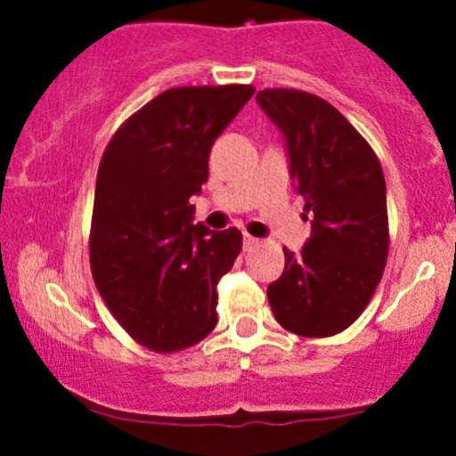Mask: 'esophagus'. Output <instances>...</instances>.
<instances>
[{
  "label": "esophagus",
  "mask_w": 456,
  "mask_h": 456,
  "mask_svg": "<svg viewBox=\"0 0 456 456\" xmlns=\"http://www.w3.org/2000/svg\"><path fill=\"white\" fill-rule=\"evenodd\" d=\"M242 245H245V249H254V247L260 245V240L254 236H249V233H245V238H242Z\"/></svg>",
  "instance_id": "esophagus-1"
}]
</instances>
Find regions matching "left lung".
I'll return each instance as SVG.
<instances>
[{"mask_svg": "<svg viewBox=\"0 0 456 456\" xmlns=\"http://www.w3.org/2000/svg\"><path fill=\"white\" fill-rule=\"evenodd\" d=\"M257 105L282 132L293 187L314 214L300 254L284 249L269 284L271 311L287 330L329 338L348 329L379 284L388 256L386 181L360 132L320 96L260 90Z\"/></svg>", "mask_w": 456, "mask_h": 456, "instance_id": "1", "label": "left lung"}]
</instances>
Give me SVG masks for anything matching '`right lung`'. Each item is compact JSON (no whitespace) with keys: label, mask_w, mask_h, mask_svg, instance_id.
<instances>
[{"label":"right lung","mask_w":456,"mask_h":456,"mask_svg":"<svg viewBox=\"0 0 456 456\" xmlns=\"http://www.w3.org/2000/svg\"><path fill=\"white\" fill-rule=\"evenodd\" d=\"M251 86L172 87L132 114L96 174L90 265L118 324L156 353L194 346L214 330L218 280L242 249L236 227L194 224L191 196L209 151L254 96Z\"/></svg>","instance_id":"1"}]
</instances>
